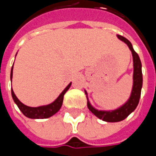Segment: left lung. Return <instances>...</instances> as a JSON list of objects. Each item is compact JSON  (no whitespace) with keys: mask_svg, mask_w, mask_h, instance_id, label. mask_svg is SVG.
<instances>
[{"mask_svg":"<svg viewBox=\"0 0 156 156\" xmlns=\"http://www.w3.org/2000/svg\"><path fill=\"white\" fill-rule=\"evenodd\" d=\"M117 37L121 41H124L127 45L129 46V49L132 52L133 55V61H134V84L132 93L129 97V101L123 105L122 107L117 108L113 111H98L94 108L87 101V108L88 109L93 113L94 115L99 119H101L104 122H117L124 120L125 118L129 116V115L135 110L139 103L140 97H141V87H142V73H141V62L139 55L134 50L131 42L129 40L126 39L122 35H117ZM85 93L87 92L85 91Z\"/></svg>","mask_w":156,"mask_h":156,"instance_id":"left-lung-1","label":"left lung"}]
</instances>
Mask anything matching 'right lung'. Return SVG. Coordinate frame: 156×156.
I'll return each mask as SVG.
<instances>
[{
    "label": "right lung",
    "instance_id": "add662e5",
    "mask_svg": "<svg viewBox=\"0 0 156 156\" xmlns=\"http://www.w3.org/2000/svg\"><path fill=\"white\" fill-rule=\"evenodd\" d=\"M12 76H13V67H12L11 75H10L11 79H12ZM70 86H71V83H69L68 87H66L62 92V94L59 95V97L54 102H52L51 104H48L47 106H41V107H37V108L27 107L23 103H21V101L18 100V98L16 97L13 89L11 90V94H12V97L15 101V102L18 106L19 109L22 112V114L25 116L31 118V119H45V118H48V117L54 115L55 113L60 110V108L62 105L63 96H64L65 93L68 91V89L70 87Z\"/></svg>",
    "mask_w": 156,
    "mask_h": 156
}]
</instances>
